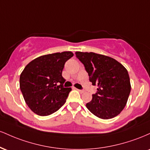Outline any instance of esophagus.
Returning a JSON list of instances; mask_svg holds the SVG:
<instances>
[{
    "label": "esophagus",
    "instance_id": "esophagus-1",
    "mask_svg": "<svg viewBox=\"0 0 150 150\" xmlns=\"http://www.w3.org/2000/svg\"><path fill=\"white\" fill-rule=\"evenodd\" d=\"M77 90L79 91V92H80V93H84V92H85V91L82 90V89H77Z\"/></svg>",
    "mask_w": 150,
    "mask_h": 150
}]
</instances>
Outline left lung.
I'll return each instance as SVG.
<instances>
[{
  "instance_id": "1",
  "label": "left lung",
  "mask_w": 150,
  "mask_h": 150,
  "mask_svg": "<svg viewBox=\"0 0 150 150\" xmlns=\"http://www.w3.org/2000/svg\"><path fill=\"white\" fill-rule=\"evenodd\" d=\"M75 54L85 66L89 81L98 86L87 108L102 119L118 116L126 105L131 89L127 70L116 60L104 55L80 51Z\"/></svg>"
}]
</instances>
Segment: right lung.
I'll return each mask as SVG.
<instances>
[{"mask_svg":"<svg viewBox=\"0 0 150 150\" xmlns=\"http://www.w3.org/2000/svg\"><path fill=\"white\" fill-rule=\"evenodd\" d=\"M71 51L39 56L28 63L20 77V87L26 104L39 116H49L65 104L71 88L63 87L62 71Z\"/></svg>","mask_w":150,"mask_h":150,"instance_id":"1","label":"right lung"}]
</instances>
